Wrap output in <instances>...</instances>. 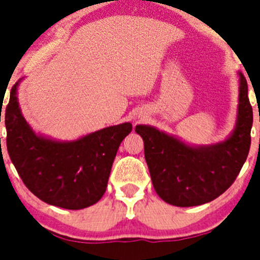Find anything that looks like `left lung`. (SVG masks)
I'll return each instance as SVG.
<instances>
[{
	"mask_svg": "<svg viewBox=\"0 0 260 260\" xmlns=\"http://www.w3.org/2000/svg\"><path fill=\"white\" fill-rule=\"evenodd\" d=\"M253 108L248 84L239 73L237 124L225 141L210 146H190L151 125L136 132L145 142V157L157 195L180 208L198 206L219 198L232 186L250 148Z\"/></svg>",
	"mask_w": 260,
	"mask_h": 260,
	"instance_id": "left-lung-1",
	"label": "left lung"
}]
</instances>
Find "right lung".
<instances>
[{
  "label": "right lung",
  "mask_w": 260,
  "mask_h": 260,
  "mask_svg": "<svg viewBox=\"0 0 260 260\" xmlns=\"http://www.w3.org/2000/svg\"><path fill=\"white\" fill-rule=\"evenodd\" d=\"M15 84L5 112L10 158L26 187L44 203L79 210L104 195L120 142L131 123L103 128L61 142L36 135L23 118Z\"/></svg>",
  "instance_id": "obj_1"
}]
</instances>
